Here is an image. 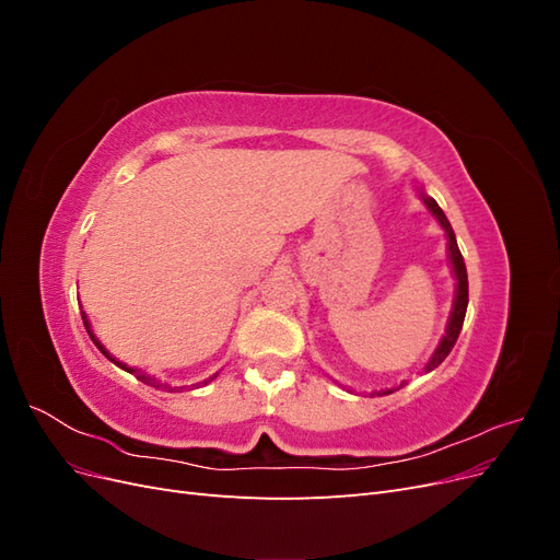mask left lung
<instances>
[{
    "label": "left lung",
    "mask_w": 560,
    "mask_h": 560,
    "mask_svg": "<svg viewBox=\"0 0 560 560\" xmlns=\"http://www.w3.org/2000/svg\"><path fill=\"white\" fill-rule=\"evenodd\" d=\"M422 200H425L428 210L439 219V224L444 226V231H446V235H448L451 264H453L455 278H457L455 306H453V313H451V322H448L446 336H444V341L439 343L436 352L432 354V360H430V362H428V366H425V371H432L434 366H439V364H442V362L448 358V352L453 350V346H455V341H457V336H460L463 322H465V313H467V301H469V284H467V268H465V259H463L460 249H457L455 233H453V229H451V224H448V219H446L444 210L439 208V206H436V200H434V198H430V196H422ZM397 389H399V387H397ZM389 393H395V387H393V389H383V393H378V395H389Z\"/></svg>",
    "instance_id": "8db88e82"
}]
</instances>
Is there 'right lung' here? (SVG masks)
Wrapping results in <instances>:
<instances>
[{"label": "right lung", "instance_id": "add662e5", "mask_svg": "<svg viewBox=\"0 0 560 560\" xmlns=\"http://www.w3.org/2000/svg\"><path fill=\"white\" fill-rule=\"evenodd\" d=\"M81 317H83V327H86V331H89V336H91V338H93V343H95V346H97V348H100V352H103V354H105V358H107V360H112V362H114V364H118V366H121V369H126V371H128V374H135V376H138V378H140V381H142V383H147V385H151V387H159V385H161V383H159V381H156V378H151V376H147V374H142V371H140V369H130V366H126V364H121V362H116V360H114V358H112V354H109V352H107V350H105V348H103V346H100V341H97V338H95V336H93V331H91V327H89V319H86V313H81ZM210 381H214V376H212V378H208V381H202V383H198V385H191V387H202V385H208V383H210Z\"/></svg>", "mask_w": 560, "mask_h": 560}]
</instances>
